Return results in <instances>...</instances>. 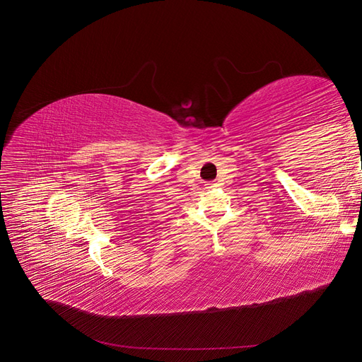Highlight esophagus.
I'll list each match as a JSON object with an SVG mask.
<instances>
[{
    "label": "esophagus",
    "instance_id": "34e87169",
    "mask_svg": "<svg viewBox=\"0 0 362 362\" xmlns=\"http://www.w3.org/2000/svg\"><path fill=\"white\" fill-rule=\"evenodd\" d=\"M208 185H211V187H215V185H216V182H209Z\"/></svg>",
    "mask_w": 362,
    "mask_h": 362
}]
</instances>
